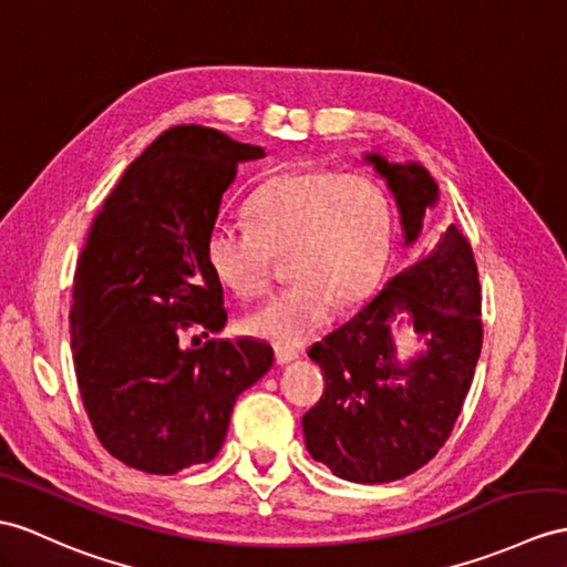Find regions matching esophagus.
I'll return each instance as SVG.
<instances>
[{
	"label": "esophagus",
	"mask_w": 567,
	"mask_h": 567,
	"mask_svg": "<svg viewBox=\"0 0 567 567\" xmlns=\"http://www.w3.org/2000/svg\"><path fill=\"white\" fill-rule=\"evenodd\" d=\"M274 358H276V363H279V365H288V363L298 361V351H293V349H276Z\"/></svg>",
	"instance_id": "esophagus-1"
}]
</instances>
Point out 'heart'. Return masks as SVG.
I'll return each instance as SVG.
<instances>
[{
  "instance_id": "1",
  "label": "heart",
  "mask_w": 567,
  "mask_h": 567,
  "mask_svg": "<svg viewBox=\"0 0 567 567\" xmlns=\"http://www.w3.org/2000/svg\"><path fill=\"white\" fill-rule=\"evenodd\" d=\"M247 226L220 224L206 261L238 298L269 288L274 257L286 255L293 284L247 315L245 329L279 347H300L378 284L390 257L394 214L388 192L361 173L286 171L265 179L245 204Z\"/></svg>"
}]
</instances>
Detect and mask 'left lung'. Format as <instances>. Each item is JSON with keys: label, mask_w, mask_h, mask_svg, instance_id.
<instances>
[{"label": "left lung", "mask_w": 567, "mask_h": 567, "mask_svg": "<svg viewBox=\"0 0 567 567\" xmlns=\"http://www.w3.org/2000/svg\"><path fill=\"white\" fill-rule=\"evenodd\" d=\"M399 212L402 245L421 238L425 212L440 199L433 175L416 161L396 163L365 151ZM481 286L472 245L450 226L433 250L384 284L347 324L315 343L324 394L306 416L312 460L353 483H390L419 472L445 445L481 353ZM411 328L417 351L398 353Z\"/></svg>", "instance_id": "1"}]
</instances>
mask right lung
Returning <instances> with one entry per match:
<instances>
[{
  "label": "right lung",
  "instance_id": "obj_1",
  "mask_svg": "<svg viewBox=\"0 0 567 567\" xmlns=\"http://www.w3.org/2000/svg\"><path fill=\"white\" fill-rule=\"evenodd\" d=\"M265 156L212 127L163 132L122 173L79 255L69 310L79 392L103 447L140 472L214 460L236 399L274 365L269 343L250 337L183 347L185 329L228 320L206 238L238 165Z\"/></svg>",
  "mask_w": 567,
  "mask_h": 567
}]
</instances>
